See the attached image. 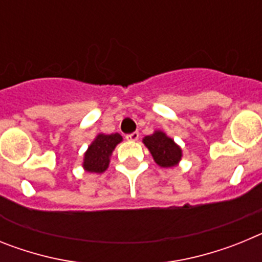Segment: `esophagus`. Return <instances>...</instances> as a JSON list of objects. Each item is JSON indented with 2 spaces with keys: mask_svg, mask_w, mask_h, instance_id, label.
Returning <instances> with one entry per match:
<instances>
[{
  "mask_svg": "<svg viewBox=\"0 0 262 262\" xmlns=\"http://www.w3.org/2000/svg\"><path fill=\"white\" fill-rule=\"evenodd\" d=\"M126 139L127 140H129V142H136L139 139V133L138 131H135V133L133 134H128V135H126Z\"/></svg>",
  "mask_w": 262,
  "mask_h": 262,
  "instance_id": "obj_1",
  "label": "esophagus"
}]
</instances>
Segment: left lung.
I'll return each instance as SVG.
<instances>
[{
	"mask_svg": "<svg viewBox=\"0 0 262 262\" xmlns=\"http://www.w3.org/2000/svg\"><path fill=\"white\" fill-rule=\"evenodd\" d=\"M143 143L149 149L155 161L163 168L174 166L181 160V148L161 131H156L152 135L145 136Z\"/></svg>",
	"mask_w": 262,
	"mask_h": 262,
	"instance_id": "left-lung-1",
	"label": "left lung"
}]
</instances>
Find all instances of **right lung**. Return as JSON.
<instances>
[{"mask_svg":"<svg viewBox=\"0 0 262 262\" xmlns=\"http://www.w3.org/2000/svg\"><path fill=\"white\" fill-rule=\"evenodd\" d=\"M120 142H122V136L119 134H110V135L99 134L85 154L84 168L88 172H105L110 163L111 152Z\"/></svg>","mask_w":262,"mask_h":262,"instance_id":"add662e5","label":"right lung"}]
</instances>
